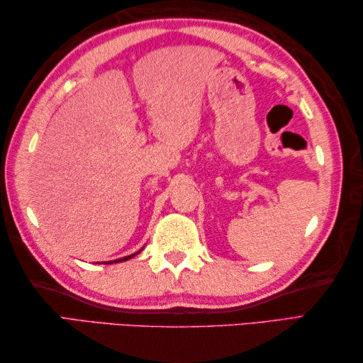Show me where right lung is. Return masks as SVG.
I'll return each mask as SVG.
<instances>
[{
	"instance_id": "right-lung-1",
	"label": "right lung",
	"mask_w": 363,
	"mask_h": 363,
	"mask_svg": "<svg viewBox=\"0 0 363 363\" xmlns=\"http://www.w3.org/2000/svg\"><path fill=\"white\" fill-rule=\"evenodd\" d=\"M140 252V251H138ZM138 252H135V254H138ZM135 254H130V256H128V257H123V259H117V260H112V262H123V260H128V259H130V257H134ZM112 262H104V264H112Z\"/></svg>"
}]
</instances>
